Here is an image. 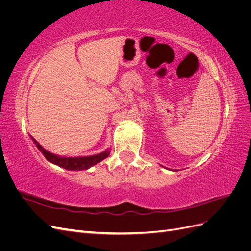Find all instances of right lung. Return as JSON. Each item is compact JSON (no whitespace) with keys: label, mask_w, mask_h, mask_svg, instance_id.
Instances as JSON below:
<instances>
[{"label":"right lung","mask_w":251,"mask_h":251,"mask_svg":"<svg viewBox=\"0 0 251 251\" xmlns=\"http://www.w3.org/2000/svg\"><path fill=\"white\" fill-rule=\"evenodd\" d=\"M32 141L35 143L36 148L39 149L42 154L45 156L47 160L53 164H56L60 168L69 170V171H83L88 170L91 166H93L97 163L102 161L103 159L107 158L110 155V150H105L102 153L91 155V156H80V157H64V156H57L55 154H52L47 150H45L41 144L37 142L33 137H31Z\"/></svg>","instance_id":"add662e5"}]
</instances>
